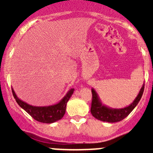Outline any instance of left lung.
<instances>
[{
	"mask_svg": "<svg viewBox=\"0 0 153 153\" xmlns=\"http://www.w3.org/2000/svg\"><path fill=\"white\" fill-rule=\"evenodd\" d=\"M143 90H144V84L141 87L135 101L129 106H126L124 109H110L101 104L98 99L97 93L94 90V89H92V99L90 109L91 113L96 119L105 121V122L114 123L122 121L126 116H128V115L133 110L134 108L138 104L142 97Z\"/></svg>",
	"mask_w": 153,
	"mask_h": 153,
	"instance_id": "obj_1",
	"label": "left lung"
}]
</instances>
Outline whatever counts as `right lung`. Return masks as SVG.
I'll list each match as a JSON object with an SVG mask.
<instances>
[{
	"label": "right lung",
	"mask_w": 153,
	"mask_h": 153,
	"mask_svg": "<svg viewBox=\"0 0 153 153\" xmlns=\"http://www.w3.org/2000/svg\"><path fill=\"white\" fill-rule=\"evenodd\" d=\"M12 95H13L14 98H15V101L18 103V105L22 109H24L27 113L29 114L37 121L45 123V124L54 123L63 118L66 112V106H67V101H69L74 92V89H71L67 92L66 96L59 103L55 104V105L48 106H34L29 105V104L20 100L15 95L13 89H12Z\"/></svg>",
	"instance_id": "1"
}]
</instances>
